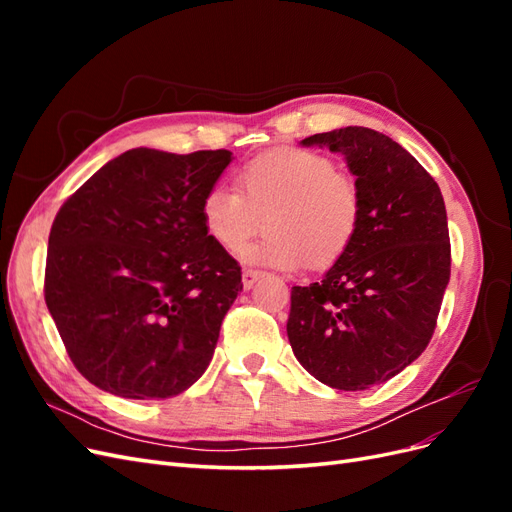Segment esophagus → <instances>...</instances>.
Instances as JSON below:
<instances>
[{"label":"esophagus","instance_id":"1","mask_svg":"<svg viewBox=\"0 0 512 512\" xmlns=\"http://www.w3.org/2000/svg\"><path fill=\"white\" fill-rule=\"evenodd\" d=\"M262 277V271H256V269H245L243 275H241V282H243V288L250 290L258 280Z\"/></svg>","mask_w":512,"mask_h":512}]
</instances>
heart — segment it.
<instances>
[{
    "label": "heart",
    "mask_w": 512,
    "mask_h": 512,
    "mask_svg": "<svg viewBox=\"0 0 512 512\" xmlns=\"http://www.w3.org/2000/svg\"><path fill=\"white\" fill-rule=\"evenodd\" d=\"M237 187L211 185L200 222L224 252H237L266 218L268 235L241 250L256 267L297 271L333 267L359 237L363 196L354 177L318 151L277 149L245 162Z\"/></svg>",
    "instance_id": "b5f03b06"
}]
</instances>
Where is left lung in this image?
I'll use <instances>...</instances> for the list:
<instances>
[{"instance_id":"8db88e82","label":"left lung","mask_w":512,"mask_h":512,"mask_svg":"<svg viewBox=\"0 0 512 512\" xmlns=\"http://www.w3.org/2000/svg\"><path fill=\"white\" fill-rule=\"evenodd\" d=\"M303 145L342 153L363 196L350 252L322 282L292 286L288 339L322 384L365 391L427 348L451 277V241L438 183L382 132L348 126Z\"/></svg>"}]
</instances>
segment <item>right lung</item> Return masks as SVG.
I'll return each mask as SVG.
<instances>
[{
  "label": "right lung",
  "mask_w": 512,
  "mask_h": 512,
  "mask_svg": "<svg viewBox=\"0 0 512 512\" xmlns=\"http://www.w3.org/2000/svg\"><path fill=\"white\" fill-rule=\"evenodd\" d=\"M226 149L138 147L87 179L55 215L44 301L74 367L126 399H168L205 374L241 267L200 222Z\"/></svg>",
  "instance_id": "add662e5"
}]
</instances>
